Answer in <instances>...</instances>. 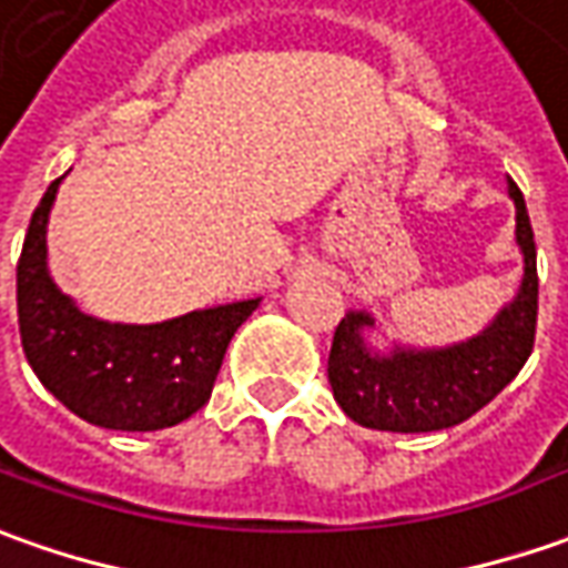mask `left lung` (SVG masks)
I'll use <instances>...</instances> for the list:
<instances>
[{"label":"left lung","mask_w":568,"mask_h":568,"mask_svg":"<svg viewBox=\"0 0 568 568\" xmlns=\"http://www.w3.org/2000/svg\"><path fill=\"white\" fill-rule=\"evenodd\" d=\"M523 283L488 329L450 348H397L379 354L366 345L373 316L351 311L333 335L329 385L338 407L366 429H450L495 400L526 366L538 323V264L526 199L510 180Z\"/></svg>","instance_id":"1"}]
</instances>
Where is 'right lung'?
Listing matches in <instances>:
<instances>
[{"mask_svg":"<svg viewBox=\"0 0 568 568\" xmlns=\"http://www.w3.org/2000/svg\"><path fill=\"white\" fill-rule=\"evenodd\" d=\"M61 186L45 189L18 261V323L37 379L80 419L121 432L183 423L211 397L226 345L261 298L130 326L83 314L49 276L45 226Z\"/></svg>","mask_w":568,"mask_h":568,"instance_id":"obj_1","label":"right lung"}]
</instances>
